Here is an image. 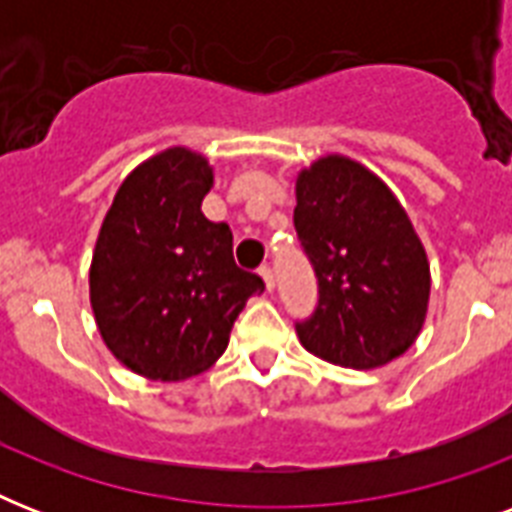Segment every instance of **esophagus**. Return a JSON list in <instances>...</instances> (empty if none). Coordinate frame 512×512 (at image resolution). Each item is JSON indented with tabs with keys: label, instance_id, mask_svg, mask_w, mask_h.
Wrapping results in <instances>:
<instances>
[{
	"label": "esophagus",
	"instance_id": "obj_1",
	"mask_svg": "<svg viewBox=\"0 0 512 512\" xmlns=\"http://www.w3.org/2000/svg\"><path fill=\"white\" fill-rule=\"evenodd\" d=\"M260 276H263V281H265V289H268V292H273V287H276V276H273L271 265L268 263L260 265Z\"/></svg>",
	"mask_w": 512,
	"mask_h": 512
}]
</instances>
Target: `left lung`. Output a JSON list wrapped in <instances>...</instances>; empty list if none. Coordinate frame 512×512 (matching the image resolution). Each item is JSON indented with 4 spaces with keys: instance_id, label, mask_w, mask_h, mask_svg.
Here are the masks:
<instances>
[{
    "instance_id": "8db88e82",
    "label": "left lung",
    "mask_w": 512,
    "mask_h": 512,
    "mask_svg": "<svg viewBox=\"0 0 512 512\" xmlns=\"http://www.w3.org/2000/svg\"><path fill=\"white\" fill-rule=\"evenodd\" d=\"M295 231L319 279V305L297 321L303 348L329 364L377 369L420 335L430 265L412 220L380 177L348 156L297 175Z\"/></svg>"
}]
</instances>
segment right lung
Masks as SVG:
<instances>
[{"instance_id": "1", "label": "right lung", "mask_w": 512, "mask_h": 512, "mask_svg": "<svg viewBox=\"0 0 512 512\" xmlns=\"http://www.w3.org/2000/svg\"><path fill=\"white\" fill-rule=\"evenodd\" d=\"M212 167L167 148L127 175L100 225L90 303L108 350L140 377L162 382L207 372L228 348L233 321L265 289L233 263V233L201 201Z\"/></svg>"}]
</instances>
